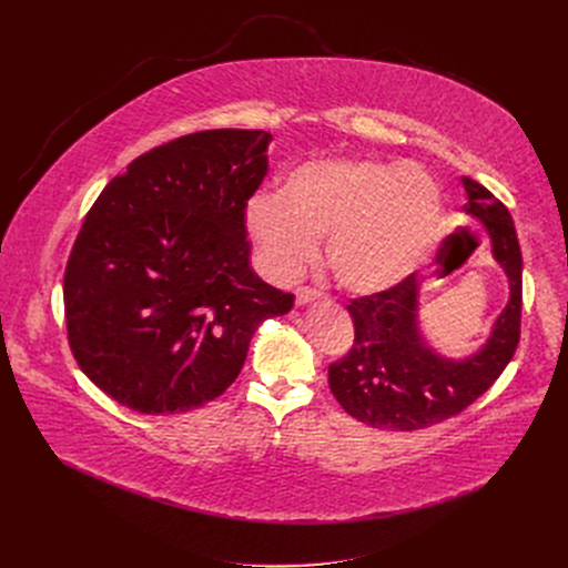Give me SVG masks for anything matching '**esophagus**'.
<instances>
[{
  "label": "esophagus",
  "instance_id": "obj_1",
  "mask_svg": "<svg viewBox=\"0 0 568 568\" xmlns=\"http://www.w3.org/2000/svg\"><path fill=\"white\" fill-rule=\"evenodd\" d=\"M324 294L315 287H308V285H302L300 290H296V304L300 306H306V304H313V302H322Z\"/></svg>",
  "mask_w": 568,
  "mask_h": 568
}]
</instances>
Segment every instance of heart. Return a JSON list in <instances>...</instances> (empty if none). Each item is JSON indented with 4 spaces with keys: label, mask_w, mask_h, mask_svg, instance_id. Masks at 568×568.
Returning <instances> with one entry per match:
<instances>
[{
    "label": "heart",
    "mask_w": 568,
    "mask_h": 568,
    "mask_svg": "<svg viewBox=\"0 0 568 568\" xmlns=\"http://www.w3.org/2000/svg\"><path fill=\"white\" fill-rule=\"evenodd\" d=\"M246 232L278 281H292L326 242L341 287L377 294L409 278L433 248L442 223L435 179L414 163L313 159L287 172L276 193L246 204Z\"/></svg>",
    "instance_id": "b5f03b06"
}]
</instances>
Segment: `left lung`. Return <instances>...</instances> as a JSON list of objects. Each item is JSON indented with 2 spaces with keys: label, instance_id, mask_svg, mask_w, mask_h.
Returning <instances> with one entry per match:
<instances>
[{
  "label": "left lung",
  "instance_id": "8db88e82",
  "mask_svg": "<svg viewBox=\"0 0 568 568\" xmlns=\"http://www.w3.org/2000/svg\"><path fill=\"white\" fill-rule=\"evenodd\" d=\"M463 212L479 219L493 242V255L509 276L511 300L495 322L488 343L469 359L452 362L435 354L416 324L414 276L392 290L356 296L347 304L354 343L329 366V389L341 407L371 428L422 430L460 414L514 359L520 341L523 255L514 219L486 186L463 176ZM454 244L456 236H449Z\"/></svg>",
  "mask_w": 568,
  "mask_h": 568
}]
</instances>
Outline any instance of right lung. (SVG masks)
<instances>
[{"mask_svg": "<svg viewBox=\"0 0 568 568\" xmlns=\"http://www.w3.org/2000/svg\"><path fill=\"white\" fill-rule=\"evenodd\" d=\"M272 133L216 129L138 156L89 209L64 272L69 345L82 373L140 414L219 398L257 324L294 294L251 268L246 204Z\"/></svg>", "mask_w": 568, "mask_h": 568, "instance_id": "obj_1", "label": "right lung"}]
</instances>
